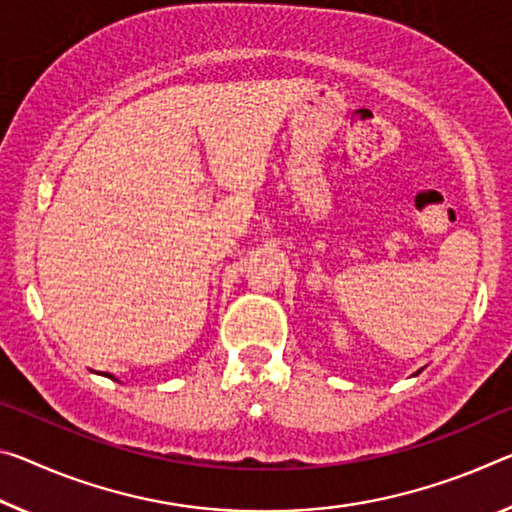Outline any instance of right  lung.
I'll return each instance as SVG.
<instances>
[{
    "mask_svg": "<svg viewBox=\"0 0 512 512\" xmlns=\"http://www.w3.org/2000/svg\"><path fill=\"white\" fill-rule=\"evenodd\" d=\"M104 376H109V378H113V380H118L116 376H111V373H104ZM118 383H120V380H118Z\"/></svg>",
    "mask_w": 512,
    "mask_h": 512,
    "instance_id": "obj_1",
    "label": "right lung"
}]
</instances>
